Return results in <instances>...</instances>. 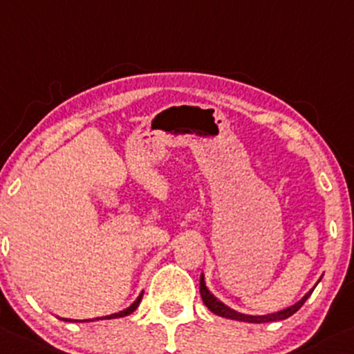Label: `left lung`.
Returning a JSON list of instances; mask_svg holds the SVG:
<instances>
[{
  "label": "left lung",
  "mask_w": 354,
  "mask_h": 354,
  "mask_svg": "<svg viewBox=\"0 0 354 354\" xmlns=\"http://www.w3.org/2000/svg\"><path fill=\"white\" fill-rule=\"evenodd\" d=\"M322 278V277H321ZM321 278H319V281H321ZM317 281V283H319ZM317 283L314 285V288L317 286ZM314 288L308 290L307 293L302 297V299L299 300L297 304L290 305V307L283 308V310H278V312H271V314H265V315H249V314H243V312H237L234 310V308L227 307L224 302H221V300L217 299V297L214 295V293L210 292V290L207 288V283H205V277H200V295H202V300L203 304L207 305L208 310L214 312L215 315H221V317H225V319H232V321H243V322H252V324H263V322H273V321H283V319H288L290 315L295 314L297 310H299L300 307L305 304V300L310 297V293L314 292Z\"/></svg>",
  "instance_id": "left-lung-1"
}]
</instances>
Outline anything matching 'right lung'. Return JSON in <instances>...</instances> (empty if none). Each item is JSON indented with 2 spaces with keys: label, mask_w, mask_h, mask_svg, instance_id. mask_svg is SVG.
I'll return each instance as SVG.
<instances>
[{
  "label": "right lung",
  "mask_w": 354,
  "mask_h": 354,
  "mask_svg": "<svg viewBox=\"0 0 354 354\" xmlns=\"http://www.w3.org/2000/svg\"><path fill=\"white\" fill-rule=\"evenodd\" d=\"M142 295H144V292H140V295L137 297L136 302L130 304L127 308H124V310L115 312V314H110V315H103V317H96V321H98V319H118V317H125V315H130L133 310H136L137 307H139L140 300H142ZM59 319H61V317H59ZM62 321H71V319H62ZM88 321L91 322V321H95V319H83V321H73V322H88Z\"/></svg>",
  "instance_id": "right-lung-1"
}]
</instances>
